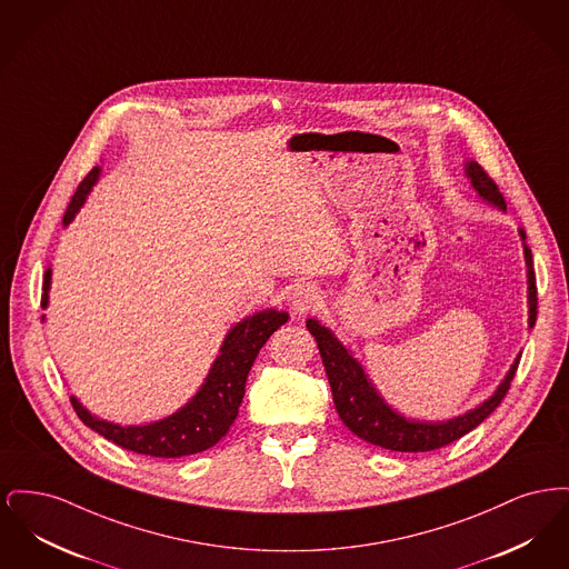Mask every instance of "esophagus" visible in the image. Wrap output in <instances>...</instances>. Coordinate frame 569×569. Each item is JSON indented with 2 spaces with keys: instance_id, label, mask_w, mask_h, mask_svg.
I'll use <instances>...</instances> for the list:
<instances>
[{
  "instance_id": "esophagus-1",
  "label": "esophagus",
  "mask_w": 569,
  "mask_h": 569,
  "mask_svg": "<svg viewBox=\"0 0 569 569\" xmlns=\"http://www.w3.org/2000/svg\"><path fill=\"white\" fill-rule=\"evenodd\" d=\"M320 300V292L311 283H297L290 292V305L297 313H307Z\"/></svg>"
}]
</instances>
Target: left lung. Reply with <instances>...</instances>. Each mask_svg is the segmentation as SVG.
<instances>
[{
    "mask_svg": "<svg viewBox=\"0 0 569 569\" xmlns=\"http://www.w3.org/2000/svg\"><path fill=\"white\" fill-rule=\"evenodd\" d=\"M465 174L471 183L476 193L499 211H506V200L501 196L495 181L485 172V168L473 160L465 162ZM520 241H522V251H525V264H527V305H529V328L536 326V316H538V288H536V272H533V256L531 249L527 247V234L522 228H518ZM307 330L316 337L320 356L325 362L326 376L330 381L332 390V401L337 407L339 418L343 425L358 435L360 439L386 448L395 452H429L437 450L441 446H448L452 441L460 439L462 435L469 433L476 429L485 418H488L499 403L503 401L510 381L515 378L518 369L520 353L516 356L510 371L501 383L495 388V392L482 401L480 406L455 416L450 420H416L407 418L399 413L397 409L388 406L383 397L379 395L378 388L373 386L371 378L367 376L365 367L358 362L352 350H348L330 328L320 325L316 318L307 320Z\"/></svg>",
    "mask_w": 569,
    "mask_h": 569,
    "instance_id": "left-lung-1",
    "label": "left lung"
}]
</instances>
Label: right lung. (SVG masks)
I'll use <instances>...</instances> for the list:
<instances>
[{
  "mask_svg": "<svg viewBox=\"0 0 569 569\" xmlns=\"http://www.w3.org/2000/svg\"><path fill=\"white\" fill-rule=\"evenodd\" d=\"M100 172L102 168L96 166L82 179L63 216V226H68L81 211L89 191L93 190V186L100 179ZM51 274L53 271L47 269L42 283V309L49 307ZM288 318L290 316L286 311L264 309L253 316H247L239 325L232 326L198 392L186 406L179 407L174 413L166 416L162 420L149 425L121 427L117 422L93 416L77 397H70V401L79 418L91 431L107 437L109 441L126 450H132L136 455H147L156 459H179L202 452L216 446L234 425L239 407L243 403L244 381L249 376V369L260 348L269 341V337L279 326L288 322Z\"/></svg>",
  "mask_w": 569,
  "mask_h": 569,
  "instance_id": "obj_1",
  "label": "right lung"
}]
</instances>
